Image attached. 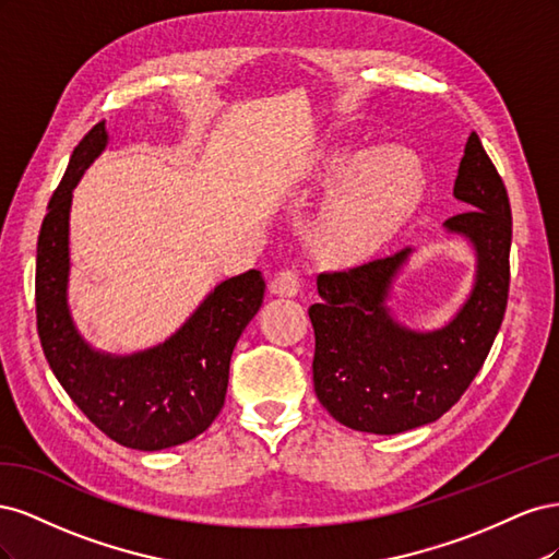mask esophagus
Listing matches in <instances>:
<instances>
[{"label": "esophagus", "instance_id": "34e87169", "mask_svg": "<svg viewBox=\"0 0 559 559\" xmlns=\"http://www.w3.org/2000/svg\"><path fill=\"white\" fill-rule=\"evenodd\" d=\"M300 284H302V277L296 267H286V270H280V273L275 275L273 280V294L277 296H296L300 292Z\"/></svg>", "mask_w": 559, "mask_h": 559}]
</instances>
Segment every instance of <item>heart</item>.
Here are the masks:
<instances>
[{
  "instance_id": "heart-1",
  "label": "heart",
  "mask_w": 559,
  "mask_h": 559,
  "mask_svg": "<svg viewBox=\"0 0 559 559\" xmlns=\"http://www.w3.org/2000/svg\"><path fill=\"white\" fill-rule=\"evenodd\" d=\"M321 177H349L321 210L314 245L329 261H357L380 249L417 210L425 179L408 160L373 154H337Z\"/></svg>"
}]
</instances>
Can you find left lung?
Masks as SVG:
<instances>
[{
	"label": "left lung",
	"instance_id": "1",
	"mask_svg": "<svg viewBox=\"0 0 559 559\" xmlns=\"http://www.w3.org/2000/svg\"><path fill=\"white\" fill-rule=\"evenodd\" d=\"M454 198L464 212L443 224L476 249V282L445 326L413 331L386 308L413 249L317 277L314 392L341 425L366 433H401L436 421L478 376L509 302L511 202L480 138L468 134Z\"/></svg>",
	"mask_w": 559,
	"mask_h": 559
}]
</instances>
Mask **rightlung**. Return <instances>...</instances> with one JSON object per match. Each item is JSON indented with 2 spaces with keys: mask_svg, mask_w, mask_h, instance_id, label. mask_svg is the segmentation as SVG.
I'll return each mask as SVG.
<instances>
[{
  "mask_svg": "<svg viewBox=\"0 0 559 559\" xmlns=\"http://www.w3.org/2000/svg\"><path fill=\"white\" fill-rule=\"evenodd\" d=\"M109 142L105 121L79 142L48 202L37 242V329L64 392L111 441L132 450H165L191 441L222 413L235 343L263 302L259 270L222 282L165 343L114 357L76 331L70 282L72 191Z\"/></svg>",
  "mask_w": 559,
  "mask_h": 559,
  "instance_id": "1",
  "label": "right lung"
}]
</instances>
